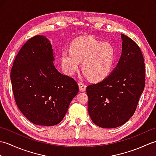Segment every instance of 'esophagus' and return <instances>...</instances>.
Returning <instances> with one entry per match:
<instances>
[{"mask_svg":"<svg viewBox=\"0 0 156 156\" xmlns=\"http://www.w3.org/2000/svg\"><path fill=\"white\" fill-rule=\"evenodd\" d=\"M78 85H79V88H80V90L82 92H84L86 90V88H87V86L84 83H82L81 82H78Z\"/></svg>","mask_w":156,"mask_h":156,"instance_id":"34e87169","label":"esophagus"}]
</instances>
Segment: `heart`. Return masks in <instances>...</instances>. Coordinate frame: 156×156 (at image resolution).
Segmentation results:
<instances>
[{
  "mask_svg": "<svg viewBox=\"0 0 156 156\" xmlns=\"http://www.w3.org/2000/svg\"><path fill=\"white\" fill-rule=\"evenodd\" d=\"M115 58V49L108 42L92 37H82L72 42L70 49L62 55L63 69L66 74H74L82 62V68L92 80H102L110 74Z\"/></svg>",
  "mask_w": 156,
  "mask_h": 156,
  "instance_id": "1",
  "label": "heart"
}]
</instances>
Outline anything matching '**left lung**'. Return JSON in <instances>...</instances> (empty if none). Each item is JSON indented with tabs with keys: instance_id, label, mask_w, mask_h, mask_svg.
I'll use <instances>...</instances> for the list:
<instances>
[{
	"instance_id": "obj_1",
	"label": "left lung",
	"mask_w": 156,
	"mask_h": 156,
	"mask_svg": "<svg viewBox=\"0 0 156 156\" xmlns=\"http://www.w3.org/2000/svg\"><path fill=\"white\" fill-rule=\"evenodd\" d=\"M122 54L117 67L108 77L87 87L88 113L102 128L125 124L135 113L145 84L143 54L138 45L121 34Z\"/></svg>"
}]
</instances>
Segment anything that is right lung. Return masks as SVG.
Masks as SVG:
<instances>
[{"instance_id":"obj_1","label":"right lung","mask_w":156,"mask_h":156,"mask_svg":"<svg viewBox=\"0 0 156 156\" xmlns=\"http://www.w3.org/2000/svg\"><path fill=\"white\" fill-rule=\"evenodd\" d=\"M53 54L50 42L44 36H34L22 46L11 71L16 104L35 125L59 123L79 90L74 78L56 69Z\"/></svg>"}]
</instances>
